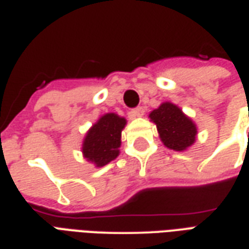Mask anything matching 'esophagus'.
<instances>
[{"instance_id":"obj_1","label":"esophagus","mask_w":249,"mask_h":249,"mask_svg":"<svg viewBox=\"0 0 249 249\" xmlns=\"http://www.w3.org/2000/svg\"><path fill=\"white\" fill-rule=\"evenodd\" d=\"M131 115L134 118H141L144 115V108L143 107H137V108H134L131 111Z\"/></svg>"}]
</instances>
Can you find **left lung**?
I'll use <instances>...</instances> for the list:
<instances>
[{
  "mask_svg": "<svg viewBox=\"0 0 249 249\" xmlns=\"http://www.w3.org/2000/svg\"><path fill=\"white\" fill-rule=\"evenodd\" d=\"M150 121L157 124L163 144L174 151H186L196 142L197 127L175 103L163 102L150 112Z\"/></svg>",
  "mask_w": 249,
  "mask_h": 249,
  "instance_id": "left-lung-1",
  "label": "left lung"
}]
</instances>
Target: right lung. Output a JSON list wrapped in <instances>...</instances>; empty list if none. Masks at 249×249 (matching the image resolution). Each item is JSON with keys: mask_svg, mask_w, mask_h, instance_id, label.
Segmentation results:
<instances>
[{"mask_svg": "<svg viewBox=\"0 0 249 249\" xmlns=\"http://www.w3.org/2000/svg\"><path fill=\"white\" fill-rule=\"evenodd\" d=\"M126 118L115 112H107L94 123L82 142V154L87 162L95 167H103L119 155L122 130L126 127Z\"/></svg>", "mask_w": 249, "mask_h": 249, "instance_id": "1", "label": "right lung"}]
</instances>
